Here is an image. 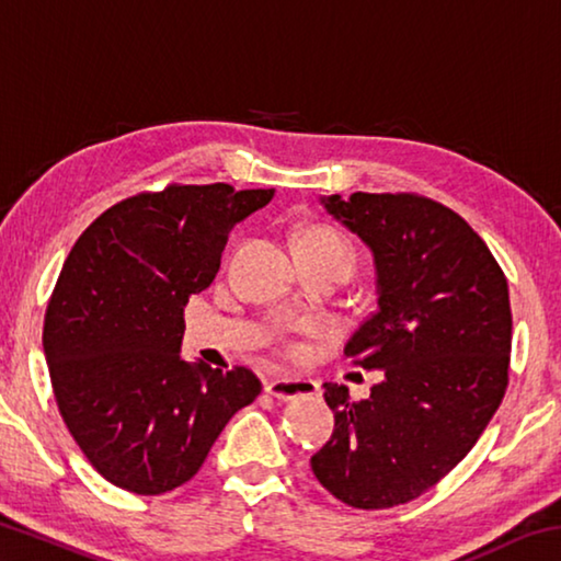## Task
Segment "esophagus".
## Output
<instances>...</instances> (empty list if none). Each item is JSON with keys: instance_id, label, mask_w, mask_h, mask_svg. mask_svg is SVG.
Here are the masks:
<instances>
[{"instance_id": "obj_1", "label": "esophagus", "mask_w": 561, "mask_h": 561, "mask_svg": "<svg viewBox=\"0 0 561 561\" xmlns=\"http://www.w3.org/2000/svg\"><path fill=\"white\" fill-rule=\"evenodd\" d=\"M264 391L274 398H279V401H294V398L317 396L319 383L311 381V378H274Z\"/></svg>"}]
</instances>
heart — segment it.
<instances>
[{"instance_id":"heart-1","label":"heart","mask_w":561,"mask_h":561,"mask_svg":"<svg viewBox=\"0 0 561 561\" xmlns=\"http://www.w3.org/2000/svg\"><path fill=\"white\" fill-rule=\"evenodd\" d=\"M297 250H319V252H334L341 254V257L351 262V267H354V260H356V250L354 244L346 234H341L334 227H327V225H314L309 227V230H304L297 240Z\"/></svg>"}]
</instances>
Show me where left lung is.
Listing matches in <instances>:
<instances>
[{"label":"left lung","mask_w":561,"mask_h":561,"mask_svg":"<svg viewBox=\"0 0 561 561\" xmlns=\"http://www.w3.org/2000/svg\"><path fill=\"white\" fill-rule=\"evenodd\" d=\"M321 203L374 252L378 309L344 351L383 378L366 401L324 383L334 433L311 470L348 507L405 505L470 453L505 398L507 277L482 237L431 197L354 193Z\"/></svg>","instance_id":"8db88e82"}]
</instances>
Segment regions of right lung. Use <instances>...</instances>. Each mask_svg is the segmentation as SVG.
Masks as SVG:
<instances>
[{"label":"right lung","instance_id":"obj_1","mask_svg":"<svg viewBox=\"0 0 561 561\" xmlns=\"http://www.w3.org/2000/svg\"><path fill=\"white\" fill-rule=\"evenodd\" d=\"M274 190L227 183L144 190L101 213L66 257L44 317V354L71 438L111 485H185L227 421L260 396L250 368L180 358L183 307L220 270L232 227Z\"/></svg>","mask_w":561,"mask_h":561}]
</instances>
